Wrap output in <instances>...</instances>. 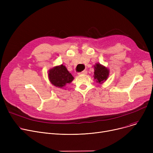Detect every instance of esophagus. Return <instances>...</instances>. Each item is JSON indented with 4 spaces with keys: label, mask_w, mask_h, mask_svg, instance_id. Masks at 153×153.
<instances>
[{
    "label": "esophagus",
    "mask_w": 153,
    "mask_h": 153,
    "mask_svg": "<svg viewBox=\"0 0 153 153\" xmlns=\"http://www.w3.org/2000/svg\"><path fill=\"white\" fill-rule=\"evenodd\" d=\"M87 73V71L86 70H85V71H82V72H79L78 74H79V75H81V74H86Z\"/></svg>",
    "instance_id": "34e87169"
}]
</instances>
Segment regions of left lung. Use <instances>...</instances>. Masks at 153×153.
<instances>
[{
  "label": "left lung",
  "mask_w": 153,
  "mask_h": 153,
  "mask_svg": "<svg viewBox=\"0 0 153 153\" xmlns=\"http://www.w3.org/2000/svg\"><path fill=\"white\" fill-rule=\"evenodd\" d=\"M94 68V78L97 79V82L102 83L103 81H106L109 74L108 69L100 64H96Z\"/></svg>",
  "instance_id": "8db88e82"
}]
</instances>
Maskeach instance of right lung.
Segmentation results:
<instances>
[{
  "label": "right lung",
  "mask_w": 153,
  "mask_h": 153,
  "mask_svg": "<svg viewBox=\"0 0 153 153\" xmlns=\"http://www.w3.org/2000/svg\"><path fill=\"white\" fill-rule=\"evenodd\" d=\"M48 76L52 84L60 88L69 84L74 79L73 76L62 64L50 69Z\"/></svg>",
  "instance_id": "right-lung-1"
}]
</instances>
